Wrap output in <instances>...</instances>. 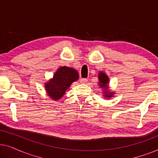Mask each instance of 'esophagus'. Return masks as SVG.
<instances>
[{"label":"esophagus","instance_id":"obj_1","mask_svg":"<svg viewBox=\"0 0 158 158\" xmlns=\"http://www.w3.org/2000/svg\"><path fill=\"white\" fill-rule=\"evenodd\" d=\"M88 82V79H86V78H81L80 79V83H86Z\"/></svg>","mask_w":158,"mask_h":158}]
</instances>
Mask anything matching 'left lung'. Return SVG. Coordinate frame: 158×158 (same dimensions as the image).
I'll list each match as a JSON object with an SVG mask.
<instances>
[{"label": "left lung", "mask_w": 158, "mask_h": 158, "mask_svg": "<svg viewBox=\"0 0 158 158\" xmlns=\"http://www.w3.org/2000/svg\"><path fill=\"white\" fill-rule=\"evenodd\" d=\"M98 78H99V81H100V83L99 85L101 88H106L107 89L108 88V83H109V77L105 73H103L102 72L99 73L98 74ZM111 94H109V95L106 96V97H111Z\"/></svg>", "instance_id": "1"}]
</instances>
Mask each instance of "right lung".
<instances>
[{"instance_id": "obj_1", "label": "right lung", "mask_w": 158, "mask_h": 158, "mask_svg": "<svg viewBox=\"0 0 158 158\" xmlns=\"http://www.w3.org/2000/svg\"><path fill=\"white\" fill-rule=\"evenodd\" d=\"M78 79V73L75 69L62 67L53 75V78L45 85L49 96L57 101L63 96L65 90L73 82Z\"/></svg>"}]
</instances>
